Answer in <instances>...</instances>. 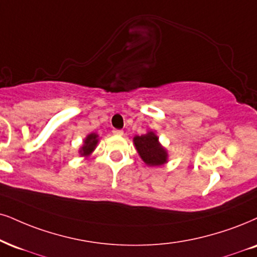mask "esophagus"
Returning <instances> with one entry per match:
<instances>
[{
    "label": "esophagus",
    "mask_w": 257,
    "mask_h": 257,
    "mask_svg": "<svg viewBox=\"0 0 257 257\" xmlns=\"http://www.w3.org/2000/svg\"><path fill=\"white\" fill-rule=\"evenodd\" d=\"M112 132H113V135H115V136H122V135H123L122 130H116V128H114Z\"/></svg>",
    "instance_id": "esophagus-1"
}]
</instances>
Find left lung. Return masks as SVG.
I'll list each match as a JSON object with an SVG mask.
<instances>
[{
	"instance_id": "8db88e82",
	"label": "left lung",
	"mask_w": 257,
	"mask_h": 257,
	"mask_svg": "<svg viewBox=\"0 0 257 257\" xmlns=\"http://www.w3.org/2000/svg\"><path fill=\"white\" fill-rule=\"evenodd\" d=\"M139 156L148 166H162L167 162L166 150L158 143V138L153 132L137 136L134 139Z\"/></svg>"
}]
</instances>
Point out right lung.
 I'll list each match as a JSON object with an SVG mask.
<instances>
[{
    "label": "right lung",
    "mask_w": 257,
    "mask_h": 257,
    "mask_svg": "<svg viewBox=\"0 0 257 257\" xmlns=\"http://www.w3.org/2000/svg\"><path fill=\"white\" fill-rule=\"evenodd\" d=\"M96 144H97V135L91 134L88 136L84 141L83 148H82L80 151L81 155H83V156H85V155H89L91 151L94 150L95 147H96Z\"/></svg>",
    "instance_id": "add662e5"
}]
</instances>
